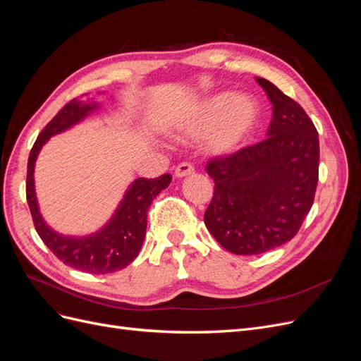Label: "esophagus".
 I'll use <instances>...</instances> for the list:
<instances>
[{"instance_id": "34e87169", "label": "esophagus", "mask_w": 361, "mask_h": 361, "mask_svg": "<svg viewBox=\"0 0 361 361\" xmlns=\"http://www.w3.org/2000/svg\"><path fill=\"white\" fill-rule=\"evenodd\" d=\"M194 173V167L190 162H180L179 166L174 170V176L176 178H183V176H190V174Z\"/></svg>"}]
</instances>
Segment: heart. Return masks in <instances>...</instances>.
Returning a JSON list of instances; mask_svg holds the SVG:
<instances>
[{
    "instance_id": "1",
    "label": "heart",
    "mask_w": 361,
    "mask_h": 361,
    "mask_svg": "<svg viewBox=\"0 0 361 361\" xmlns=\"http://www.w3.org/2000/svg\"><path fill=\"white\" fill-rule=\"evenodd\" d=\"M259 108L247 94L221 93L207 97L182 118V134L197 138L206 134V145L215 154L232 152L256 126Z\"/></svg>"
}]
</instances>
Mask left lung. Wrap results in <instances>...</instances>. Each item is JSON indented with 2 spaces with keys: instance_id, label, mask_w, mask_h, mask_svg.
<instances>
[{
  "instance_id": "obj_1",
  "label": "left lung",
  "mask_w": 361,
  "mask_h": 361,
  "mask_svg": "<svg viewBox=\"0 0 361 361\" xmlns=\"http://www.w3.org/2000/svg\"><path fill=\"white\" fill-rule=\"evenodd\" d=\"M272 104L268 138L207 161L214 197L204 224L235 255H260L298 233L314 200L319 138L302 106L257 78Z\"/></svg>"
}]
</instances>
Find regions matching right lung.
<instances>
[{
    "instance_id": "add662e5",
    "label": "right lung",
    "mask_w": 361,
    "mask_h": 361,
    "mask_svg": "<svg viewBox=\"0 0 361 361\" xmlns=\"http://www.w3.org/2000/svg\"><path fill=\"white\" fill-rule=\"evenodd\" d=\"M97 105L82 104L72 99L64 105L51 122L43 128L35 146H32L27 166V202L35 223L36 232L45 245L56 255L64 265L80 269L89 274H108L123 269L133 262L143 245L147 211L157 195L166 190L170 182V174H162L155 179H135L120 202L116 214L99 232L84 238L63 236L43 221L39 212L36 191H35V162L42 146L49 137L69 129L89 116Z\"/></svg>"
}]
</instances>
